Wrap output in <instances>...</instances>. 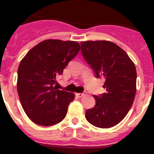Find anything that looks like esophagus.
Returning a JSON list of instances; mask_svg holds the SVG:
<instances>
[{
  "mask_svg": "<svg viewBox=\"0 0 154 154\" xmlns=\"http://www.w3.org/2000/svg\"><path fill=\"white\" fill-rule=\"evenodd\" d=\"M86 93L87 92H85V91H84L82 93H75V95H76V96H78V97L81 98V97H82V96H85V95H86Z\"/></svg>",
  "mask_w": 154,
  "mask_h": 154,
  "instance_id": "1",
  "label": "esophagus"
}]
</instances>
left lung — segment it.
Listing matches in <instances>:
<instances>
[{"label": "left lung", "mask_w": 154, "mask_h": 154, "mask_svg": "<svg viewBox=\"0 0 154 154\" xmlns=\"http://www.w3.org/2000/svg\"><path fill=\"white\" fill-rule=\"evenodd\" d=\"M81 51L96 78L104 77L106 92L94 95L96 105L85 112L89 123L99 128L117 125L133 105L137 88L135 65L120 47L109 41L81 42Z\"/></svg>", "instance_id": "8db88e82"}]
</instances>
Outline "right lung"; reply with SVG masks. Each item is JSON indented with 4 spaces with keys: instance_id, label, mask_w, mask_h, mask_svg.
Wrapping results in <instances>:
<instances>
[{
    "instance_id": "1",
    "label": "right lung",
    "mask_w": 154,
    "mask_h": 154,
    "mask_svg": "<svg viewBox=\"0 0 154 154\" xmlns=\"http://www.w3.org/2000/svg\"><path fill=\"white\" fill-rule=\"evenodd\" d=\"M79 50L75 42L48 39L32 48L21 60L17 69V93L32 122L53 126L65 117L75 95L54 85L57 76L62 75Z\"/></svg>"
}]
</instances>
